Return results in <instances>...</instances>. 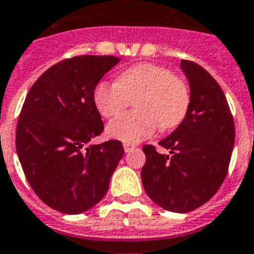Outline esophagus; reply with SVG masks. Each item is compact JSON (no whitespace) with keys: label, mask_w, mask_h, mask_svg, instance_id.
Instances as JSON below:
<instances>
[{"label":"esophagus","mask_w":254,"mask_h":254,"mask_svg":"<svg viewBox=\"0 0 254 254\" xmlns=\"http://www.w3.org/2000/svg\"><path fill=\"white\" fill-rule=\"evenodd\" d=\"M133 148H134V144H129V142H124V149H125V152L132 151Z\"/></svg>","instance_id":"obj_1"}]
</instances>
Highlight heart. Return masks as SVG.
<instances>
[{
  "mask_svg": "<svg viewBox=\"0 0 254 254\" xmlns=\"http://www.w3.org/2000/svg\"><path fill=\"white\" fill-rule=\"evenodd\" d=\"M95 108L103 117H113L134 101L136 112L124 113L109 122L108 133L125 142L148 138L160 127H179L187 116L191 94L185 80L159 64L133 65L120 74L117 82H99L94 87Z\"/></svg>",
  "mask_w": 254,
  "mask_h": 254,
  "instance_id": "heart-1",
  "label": "heart"
}]
</instances>
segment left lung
<instances>
[{
	"mask_svg": "<svg viewBox=\"0 0 254 254\" xmlns=\"http://www.w3.org/2000/svg\"><path fill=\"white\" fill-rule=\"evenodd\" d=\"M180 67L190 83L187 116L170 136L159 141L170 155L144 145L146 161L141 180L148 196L174 213H189L213 198L226 178L233 145L234 120L221 86L191 60Z\"/></svg>",
	"mask_w": 254,
	"mask_h": 254,
	"instance_id": "left-lung-1",
	"label": "left lung"
}]
</instances>
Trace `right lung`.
Masks as SVG:
<instances>
[{
    "label": "right lung",
    "mask_w": 254,
    "mask_h": 254,
    "mask_svg": "<svg viewBox=\"0 0 254 254\" xmlns=\"http://www.w3.org/2000/svg\"><path fill=\"white\" fill-rule=\"evenodd\" d=\"M118 62L97 55L62 60L33 83L24 101L17 155L35 194L60 213L80 214L98 203L124 156L118 140L89 144L103 132L94 87Z\"/></svg>",
    "instance_id": "obj_1"
}]
</instances>
